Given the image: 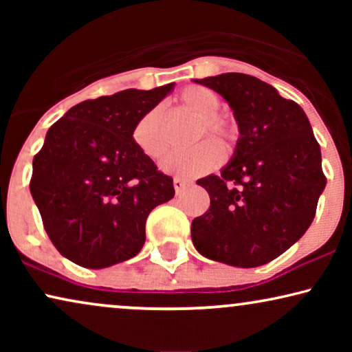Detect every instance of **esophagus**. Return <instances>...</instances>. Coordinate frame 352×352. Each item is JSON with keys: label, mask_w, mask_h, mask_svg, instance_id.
Wrapping results in <instances>:
<instances>
[{"label": "esophagus", "mask_w": 352, "mask_h": 352, "mask_svg": "<svg viewBox=\"0 0 352 352\" xmlns=\"http://www.w3.org/2000/svg\"><path fill=\"white\" fill-rule=\"evenodd\" d=\"M187 184H189V181L184 179V177H179V176H176L175 179H173V186H175V190H176V194H181V192L186 189V186H187Z\"/></svg>", "instance_id": "1"}]
</instances>
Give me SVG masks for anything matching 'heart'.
<instances>
[{
    "instance_id": "heart-1",
    "label": "heart",
    "mask_w": 352,
    "mask_h": 352,
    "mask_svg": "<svg viewBox=\"0 0 352 352\" xmlns=\"http://www.w3.org/2000/svg\"><path fill=\"white\" fill-rule=\"evenodd\" d=\"M177 102L184 109L199 115L200 120L197 123L194 141L213 135L228 148H232L237 144L240 138L239 124L234 118L218 112L221 99L213 89L200 85H190L181 91L177 96ZM133 139L139 151L152 160H160L165 157L170 148V141H168L165 117L160 107L147 110L138 120L133 129ZM217 142L204 140L186 151L171 153L162 163V168L168 173L181 176H200L214 170L226 158L224 147Z\"/></svg>"
}]
</instances>
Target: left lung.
Wrapping results in <instances>:
<instances>
[{
  "label": "left lung",
  "instance_id": "left-lung-1",
  "mask_svg": "<svg viewBox=\"0 0 352 352\" xmlns=\"http://www.w3.org/2000/svg\"><path fill=\"white\" fill-rule=\"evenodd\" d=\"M228 100L239 123L234 158L197 181L210 208L192 221L204 256L235 267L263 266L302 237L325 189L320 146L305 110L245 74L195 80Z\"/></svg>",
  "mask_w": 352,
  "mask_h": 352
}]
</instances>
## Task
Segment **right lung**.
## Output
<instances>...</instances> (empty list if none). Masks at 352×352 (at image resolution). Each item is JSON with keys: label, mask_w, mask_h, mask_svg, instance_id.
I'll use <instances>...</instances> for the list:
<instances>
[{"label": "right lung", "mask_w": 352, "mask_h": 352, "mask_svg": "<svg viewBox=\"0 0 352 352\" xmlns=\"http://www.w3.org/2000/svg\"><path fill=\"white\" fill-rule=\"evenodd\" d=\"M171 89L83 100L50 128L33 158L30 192L62 256L102 269L141 252L148 213L171 200L175 187L139 151L133 129Z\"/></svg>", "instance_id": "add662e5"}]
</instances>
